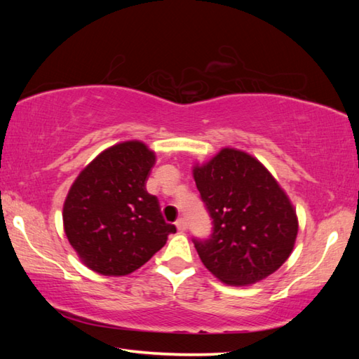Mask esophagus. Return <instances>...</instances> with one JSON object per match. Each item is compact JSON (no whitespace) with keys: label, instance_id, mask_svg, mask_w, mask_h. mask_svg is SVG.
<instances>
[{"label":"esophagus","instance_id":"1","mask_svg":"<svg viewBox=\"0 0 359 359\" xmlns=\"http://www.w3.org/2000/svg\"><path fill=\"white\" fill-rule=\"evenodd\" d=\"M175 226H177V230L179 231H185L187 230V220L184 219V217H180V219H177V222H175Z\"/></svg>","mask_w":359,"mask_h":359}]
</instances>
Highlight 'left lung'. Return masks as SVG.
I'll return each mask as SVG.
<instances>
[{
    "label": "left lung",
    "instance_id": "obj_1",
    "mask_svg": "<svg viewBox=\"0 0 359 359\" xmlns=\"http://www.w3.org/2000/svg\"><path fill=\"white\" fill-rule=\"evenodd\" d=\"M193 174L212 220L208 239H193L203 265L228 285L276 271L294 247L297 217L269 170L247 152L224 148Z\"/></svg>",
    "mask_w": 359,
    "mask_h": 359
}]
</instances>
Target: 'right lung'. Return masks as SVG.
I'll list each match as a JSON object with an SVG mask.
<instances>
[{
	"mask_svg": "<svg viewBox=\"0 0 359 359\" xmlns=\"http://www.w3.org/2000/svg\"><path fill=\"white\" fill-rule=\"evenodd\" d=\"M156 163L142 142L103 151L75 179L63 207L67 241L86 266L125 276L147 264L175 226L166 224L158 199L147 191Z\"/></svg>",
	"mask_w": 359,
	"mask_h": 359,
	"instance_id": "1",
	"label": "right lung"
}]
</instances>
